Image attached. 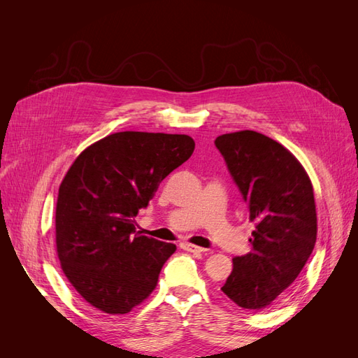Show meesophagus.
Returning <instances> with one entry per match:
<instances>
[{
	"instance_id": "34e87169",
	"label": "esophagus",
	"mask_w": 358,
	"mask_h": 358,
	"mask_svg": "<svg viewBox=\"0 0 358 358\" xmlns=\"http://www.w3.org/2000/svg\"><path fill=\"white\" fill-rule=\"evenodd\" d=\"M180 248L185 249V251H189V252H194V254H201V252H206L208 249L204 248H200L197 245H192V243H180Z\"/></svg>"
}]
</instances>
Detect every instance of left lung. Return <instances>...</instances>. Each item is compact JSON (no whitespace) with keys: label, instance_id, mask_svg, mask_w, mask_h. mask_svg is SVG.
Listing matches in <instances>:
<instances>
[{"label":"left lung","instance_id":"obj_1","mask_svg":"<svg viewBox=\"0 0 358 358\" xmlns=\"http://www.w3.org/2000/svg\"><path fill=\"white\" fill-rule=\"evenodd\" d=\"M215 146L255 222L251 252L233 258L221 289L237 306L266 309L294 282L315 246L312 183L296 157L264 134H222Z\"/></svg>","mask_w":358,"mask_h":358}]
</instances>
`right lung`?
Listing matches in <instances>:
<instances>
[{
    "mask_svg": "<svg viewBox=\"0 0 358 358\" xmlns=\"http://www.w3.org/2000/svg\"><path fill=\"white\" fill-rule=\"evenodd\" d=\"M196 143L185 134L122 131L86 148L64 178L55 229L61 267L106 313H128L158 282L176 245L136 231L134 216Z\"/></svg>",
    "mask_w": 358,
    "mask_h": 358,
    "instance_id": "1",
    "label": "right lung"
}]
</instances>
